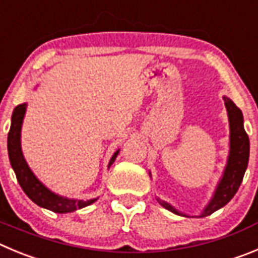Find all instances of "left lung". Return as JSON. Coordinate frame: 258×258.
Returning <instances> with one entry per match:
<instances>
[{"label":"left lung","instance_id":"8db88e82","mask_svg":"<svg viewBox=\"0 0 258 258\" xmlns=\"http://www.w3.org/2000/svg\"><path fill=\"white\" fill-rule=\"evenodd\" d=\"M224 102H225V107H227L230 123L229 158H228L227 168L224 170V175L221 178L218 188H216L215 195H214L210 204L206 206L204 213L200 215V218L211 215L216 210L227 205L228 202L234 197L240 183H242L243 175H244L247 165H248L249 139L244 127H243L242 112L227 96H224ZM158 201L160 205L164 206L165 209H168L172 213L178 214V215H183V214L178 213L168 202L162 201V200H158Z\"/></svg>","mask_w":258,"mask_h":258}]
</instances>
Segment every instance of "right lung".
Listing matches in <instances>:
<instances>
[{
	"instance_id": "obj_1",
	"label": "right lung",
	"mask_w": 258,
	"mask_h": 258,
	"mask_svg": "<svg viewBox=\"0 0 258 258\" xmlns=\"http://www.w3.org/2000/svg\"><path fill=\"white\" fill-rule=\"evenodd\" d=\"M26 104H19L18 107L14 109L13 117H11V127H10L9 136H7V150H9V158L11 167H13L14 172H15L16 178H18L19 183H20L21 188L25 192L26 196L35 202L40 208L48 209L54 213L64 214L71 213V211L78 210V209H83L85 206H89L90 204L96 201V199L88 200V201H83V200H69L63 199V197L58 196V195L53 194L45 186L40 183L38 178L33 174L30 168L26 164L25 159L23 156V151H21L20 145V132H21V124H23L24 114H25ZM119 151H115L114 155L110 159L109 165L114 163L115 158H117Z\"/></svg>"
}]
</instances>
